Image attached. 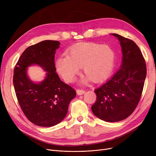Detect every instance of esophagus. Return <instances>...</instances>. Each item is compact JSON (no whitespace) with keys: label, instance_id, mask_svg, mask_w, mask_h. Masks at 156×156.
<instances>
[{"label":"esophagus","instance_id":"esophagus-1","mask_svg":"<svg viewBox=\"0 0 156 156\" xmlns=\"http://www.w3.org/2000/svg\"><path fill=\"white\" fill-rule=\"evenodd\" d=\"M85 91L83 90H80V89H78L76 90V94L78 95H83L85 94Z\"/></svg>","mask_w":156,"mask_h":156}]
</instances>
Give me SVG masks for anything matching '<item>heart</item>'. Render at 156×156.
<instances>
[{
    "label": "heart",
    "mask_w": 156,
    "mask_h": 156,
    "mask_svg": "<svg viewBox=\"0 0 156 156\" xmlns=\"http://www.w3.org/2000/svg\"><path fill=\"white\" fill-rule=\"evenodd\" d=\"M114 61L115 52L110 45L84 43L70 48L68 54L60 55L55 65L57 72L68 83L75 80L80 67L92 81L99 82L109 76ZM87 79L82 83H85Z\"/></svg>",
    "instance_id": "b5f03b06"
}]
</instances>
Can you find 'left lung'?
Wrapping results in <instances>:
<instances>
[{
  "instance_id": "8db88e82",
  "label": "left lung",
  "mask_w": 156,
  "mask_h": 156,
  "mask_svg": "<svg viewBox=\"0 0 156 156\" xmlns=\"http://www.w3.org/2000/svg\"><path fill=\"white\" fill-rule=\"evenodd\" d=\"M121 47L119 69L95 90L97 101L92 106L94 115L107 122L123 120L132 114L140 99L146 78L145 59L133 40L116 34Z\"/></svg>"
}]
</instances>
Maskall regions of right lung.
<instances>
[{
  "mask_svg": "<svg viewBox=\"0 0 156 156\" xmlns=\"http://www.w3.org/2000/svg\"><path fill=\"white\" fill-rule=\"evenodd\" d=\"M55 40H44L25 49L15 66L13 84L16 97L24 115L33 123L51 127L66 117L70 101L76 94L55 73L54 57L60 47ZM37 65L46 71L40 83L28 76L27 68Z\"/></svg>",
  "mask_w": 156,
  "mask_h": 156,
  "instance_id": "add662e5",
  "label": "right lung"
}]
</instances>
